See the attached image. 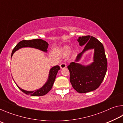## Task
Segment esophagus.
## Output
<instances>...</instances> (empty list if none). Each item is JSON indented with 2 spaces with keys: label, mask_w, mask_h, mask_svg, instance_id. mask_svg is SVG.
I'll return each instance as SVG.
<instances>
[{
  "label": "esophagus",
  "mask_w": 123,
  "mask_h": 123,
  "mask_svg": "<svg viewBox=\"0 0 123 123\" xmlns=\"http://www.w3.org/2000/svg\"><path fill=\"white\" fill-rule=\"evenodd\" d=\"M60 68H61V69H63V68H66V67H67V65H66V63H62L61 64H60Z\"/></svg>",
  "instance_id": "esophagus-1"
}]
</instances>
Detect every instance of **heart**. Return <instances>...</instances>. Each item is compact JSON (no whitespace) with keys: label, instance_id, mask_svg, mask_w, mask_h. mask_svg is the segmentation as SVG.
Here are the masks:
<instances>
[{"label":"heart","instance_id":"heart-1","mask_svg":"<svg viewBox=\"0 0 123 123\" xmlns=\"http://www.w3.org/2000/svg\"><path fill=\"white\" fill-rule=\"evenodd\" d=\"M70 50H71V49H70V48L69 47H64V48L63 49V56L68 55V54L70 53Z\"/></svg>","mask_w":123,"mask_h":123}]
</instances>
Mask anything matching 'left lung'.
<instances>
[{"mask_svg":"<svg viewBox=\"0 0 123 123\" xmlns=\"http://www.w3.org/2000/svg\"><path fill=\"white\" fill-rule=\"evenodd\" d=\"M77 41L80 46H85L84 49L67 68L73 87L78 93H85L95 90L101 85L107 71V61L103 44L95 37H79ZM91 49L95 50L92 63L87 66L79 64L83 54Z\"/></svg>","mask_w":123,"mask_h":123,"instance_id":"obj_1","label":"left lung"}]
</instances>
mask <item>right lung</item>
<instances>
[{
    "mask_svg": "<svg viewBox=\"0 0 123 123\" xmlns=\"http://www.w3.org/2000/svg\"><path fill=\"white\" fill-rule=\"evenodd\" d=\"M48 45L49 44L46 41H43V39H32V40L28 41L23 40L19 42L16 45V46L14 48L11 54V57L14 52H16L19 49L22 48H33L40 50L42 51L47 52V49L48 48ZM60 69V67L59 66H55L52 67L49 70L48 79L47 82L45 83V84L41 88L36 89L35 91H28L24 90V89H23L18 86L16 84L20 91H22L23 93H25L27 95H31V96H42V95L47 94L50 91L52 87L53 86L54 81L55 80V78L56 76L57 72Z\"/></svg>",
    "mask_w": 123,
    "mask_h": 123,
    "instance_id": "obj_1",
    "label": "right lung"
}]
</instances>
